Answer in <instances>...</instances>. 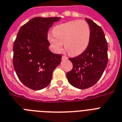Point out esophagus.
<instances>
[{
  "label": "esophagus",
  "instance_id": "1",
  "mask_svg": "<svg viewBox=\"0 0 122 122\" xmlns=\"http://www.w3.org/2000/svg\"><path fill=\"white\" fill-rule=\"evenodd\" d=\"M68 59V57H67L66 56H62V59H63V60H66V59Z\"/></svg>",
  "mask_w": 122,
  "mask_h": 122
}]
</instances>
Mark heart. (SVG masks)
Returning <instances> with one entry per match:
<instances>
[{
    "label": "heart",
    "instance_id": "obj_1",
    "mask_svg": "<svg viewBox=\"0 0 122 122\" xmlns=\"http://www.w3.org/2000/svg\"><path fill=\"white\" fill-rule=\"evenodd\" d=\"M53 35H49V41L56 51L61 52L63 43L67 52L78 56L87 49L91 37L90 26L83 20H73L54 27Z\"/></svg>",
    "mask_w": 122,
    "mask_h": 122
}]
</instances>
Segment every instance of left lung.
Instances as JSON below:
<instances>
[{
    "label": "left lung",
    "instance_id": "left-lung-1",
    "mask_svg": "<svg viewBox=\"0 0 122 122\" xmlns=\"http://www.w3.org/2000/svg\"><path fill=\"white\" fill-rule=\"evenodd\" d=\"M90 26L91 37L87 49L78 56L69 58L73 69L67 73V79L73 87L87 89L101 77L108 64V43L102 28L85 18Z\"/></svg>",
    "mask_w": 122,
    "mask_h": 122
}]
</instances>
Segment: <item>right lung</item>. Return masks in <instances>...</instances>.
Masks as SVG:
<instances>
[{"label": "right lung", "mask_w": 122, "mask_h": 122, "mask_svg": "<svg viewBox=\"0 0 122 122\" xmlns=\"http://www.w3.org/2000/svg\"><path fill=\"white\" fill-rule=\"evenodd\" d=\"M60 18L35 17L20 28L13 46V66L20 80L30 89L46 88L61 63V54L50 51L47 33Z\"/></svg>", "instance_id": "obj_1"}]
</instances>
